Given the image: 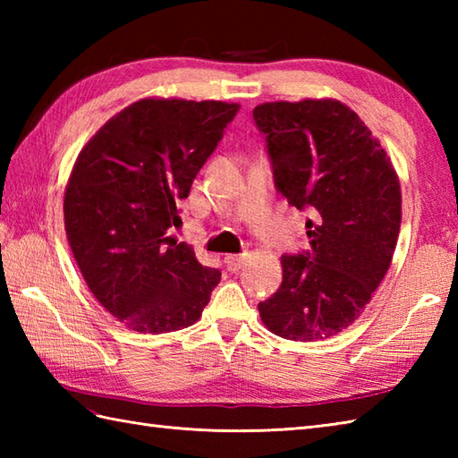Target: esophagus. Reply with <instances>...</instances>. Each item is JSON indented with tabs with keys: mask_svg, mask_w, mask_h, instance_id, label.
Here are the masks:
<instances>
[{
	"mask_svg": "<svg viewBox=\"0 0 458 458\" xmlns=\"http://www.w3.org/2000/svg\"><path fill=\"white\" fill-rule=\"evenodd\" d=\"M224 264H226V267H228L230 271H238L242 266L246 264V256H234V254H230V256L224 258Z\"/></svg>",
	"mask_w": 458,
	"mask_h": 458,
	"instance_id": "obj_1",
	"label": "esophagus"
}]
</instances>
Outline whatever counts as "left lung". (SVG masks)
Here are the masks:
<instances>
[{
	"mask_svg": "<svg viewBox=\"0 0 458 458\" xmlns=\"http://www.w3.org/2000/svg\"><path fill=\"white\" fill-rule=\"evenodd\" d=\"M274 181L291 207L309 210L310 251L281 256L284 281L259 317L271 333L315 343L343 333L390 269L402 224L394 165L346 104L323 98L254 108Z\"/></svg>",
	"mask_w": 458,
	"mask_h": 458,
	"instance_id": "left-lung-1",
	"label": "left lung"
}]
</instances>
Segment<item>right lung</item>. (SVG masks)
I'll list each match as a JSON object with an SVG mask.
<instances>
[{
    "instance_id": "obj_1",
    "label": "right lung",
    "mask_w": 458,
    "mask_h": 458,
    "mask_svg": "<svg viewBox=\"0 0 458 458\" xmlns=\"http://www.w3.org/2000/svg\"><path fill=\"white\" fill-rule=\"evenodd\" d=\"M238 104L143 98L106 122L76 157L64 230L92 295L131 330L161 335L197 323L220 271L184 242L177 204L216 149Z\"/></svg>"
}]
</instances>
